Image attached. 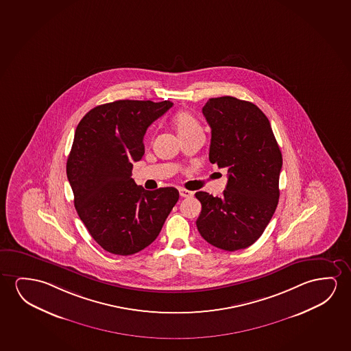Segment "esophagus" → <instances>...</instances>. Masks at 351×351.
Here are the masks:
<instances>
[{"instance_id":"esophagus-1","label":"esophagus","mask_w":351,"mask_h":351,"mask_svg":"<svg viewBox=\"0 0 351 351\" xmlns=\"http://www.w3.org/2000/svg\"><path fill=\"white\" fill-rule=\"evenodd\" d=\"M180 195L182 197V198H191L192 195H193V192H191V191H187V189H180Z\"/></svg>"}]
</instances>
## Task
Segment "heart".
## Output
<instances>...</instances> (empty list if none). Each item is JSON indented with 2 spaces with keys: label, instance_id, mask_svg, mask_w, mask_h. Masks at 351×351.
Listing matches in <instances>:
<instances>
[{
  "label": "heart",
  "instance_id": "heart-1",
  "mask_svg": "<svg viewBox=\"0 0 351 351\" xmlns=\"http://www.w3.org/2000/svg\"><path fill=\"white\" fill-rule=\"evenodd\" d=\"M173 125L181 140L194 135H203V128L198 119L189 111H180L173 116Z\"/></svg>",
  "mask_w": 351,
  "mask_h": 351
}]
</instances>
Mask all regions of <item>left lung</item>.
Returning <instances> with one entry per match:
<instances>
[{"label": "left lung", "instance_id": "left-lung-1", "mask_svg": "<svg viewBox=\"0 0 351 351\" xmlns=\"http://www.w3.org/2000/svg\"><path fill=\"white\" fill-rule=\"evenodd\" d=\"M211 128L208 159L228 169L223 195L197 192L199 233L226 251L246 249L265 232L279 202L282 156L269 121L254 104L213 97L203 107Z\"/></svg>", "mask_w": 351, "mask_h": 351}]
</instances>
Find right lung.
I'll list each match as a JSON object with an SVG mask.
<instances>
[{
    "label": "right lung",
    "instance_id": "add662e5",
    "mask_svg": "<svg viewBox=\"0 0 351 351\" xmlns=\"http://www.w3.org/2000/svg\"><path fill=\"white\" fill-rule=\"evenodd\" d=\"M173 105L118 100L94 107L77 125L66 162L75 208L110 254L129 256L152 244L178 203V189L146 191L132 178L147 128Z\"/></svg>",
    "mask_w": 351,
    "mask_h": 351
}]
</instances>
